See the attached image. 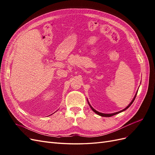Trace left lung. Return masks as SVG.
I'll return each instance as SVG.
<instances>
[{
	"label": "left lung",
	"mask_w": 155,
	"mask_h": 155,
	"mask_svg": "<svg viewBox=\"0 0 155 155\" xmlns=\"http://www.w3.org/2000/svg\"><path fill=\"white\" fill-rule=\"evenodd\" d=\"M137 92H138V91H137ZM137 94H136V95L134 96V98H133V100L131 101V102L130 103V104H129V105L126 108H125L124 109H123L122 110H120V111H119V112H114V113H112V114H104V113H101V112H98V111H97V110H96L94 109V108L90 105V104H89V102H88V105H89V106H90V107L91 108V109L95 112V113H96L97 114H98V115H100V116H104V117H110V116H114V115H116V114H118V113H120V112H123V111H124V110H125L126 109H127L128 108L132 105V104L133 103V101H134V100H135V97H136V96H137Z\"/></svg>",
	"instance_id": "1"
}]
</instances>
